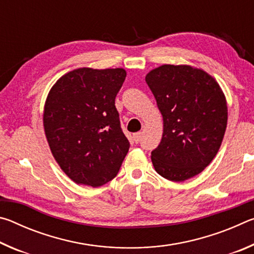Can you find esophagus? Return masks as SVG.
I'll return each mask as SVG.
<instances>
[{"mask_svg":"<svg viewBox=\"0 0 254 254\" xmlns=\"http://www.w3.org/2000/svg\"><path fill=\"white\" fill-rule=\"evenodd\" d=\"M141 137H142V132H136V133H134V134H133V140H134L136 143L140 142Z\"/></svg>","mask_w":254,"mask_h":254,"instance_id":"34e87169","label":"esophagus"}]
</instances>
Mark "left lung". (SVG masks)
I'll use <instances>...</instances> for the list:
<instances>
[{
    "label": "left lung",
    "mask_w": 254,
    "mask_h": 254,
    "mask_svg": "<svg viewBox=\"0 0 254 254\" xmlns=\"http://www.w3.org/2000/svg\"><path fill=\"white\" fill-rule=\"evenodd\" d=\"M145 81L163 120L160 144L151 152L154 169L171 182L201 173L216 156L227 124L224 93L214 77L188 65H162Z\"/></svg>",
    "instance_id": "1"
}]
</instances>
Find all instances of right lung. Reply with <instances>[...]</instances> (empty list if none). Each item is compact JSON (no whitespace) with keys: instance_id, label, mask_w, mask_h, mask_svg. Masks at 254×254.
Returning a JSON list of instances; mask_svg holds the SVG:
<instances>
[{"instance_id":"right-lung-1","label":"right lung","mask_w":254,"mask_h":254,"mask_svg":"<svg viewBox=\"0 0 254 254\" xmlns=\"http://www.w3.org/2000/svg\"><path fill=\"white\" fill-rule=\"evenodd\" d=\"M123 68H78L56 81L45 103L44 128L51 153L72 182L100 187L118 175L130 148L115 96Z\"/></svg>"}]
</instances>
